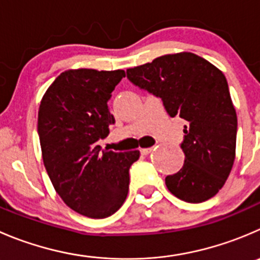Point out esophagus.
<instances>
[{"mask_svg":"<svg viewBox=\"0 0 260 260\" xmlns=\"http://www.w3.org/2000/svg\"><path fill=\"white\" fill-rule=\"evenodd\" d=\"M153 151V147H147V148H141V153L142 155H148V153H151Z\"/></svg>","mask_w":260,"mask_h":260,"instance_id":"34e87169","label":"esophagus"}]
</instances>
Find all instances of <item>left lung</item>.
I'll return each instance as SVG.
<instances>
[{"mask_svg":"<svg viewBox=\"0 0 260 260\" xmlns=\"http://www.w3.org/2000/svg\"><path fill=\"white\" fill-rule=\"evenodd\" d=\"M127 77L160 98L171 118L186 122L180 145L185 160L178 173L165 178L169 190L189 203L216 196L233 169L238 132L225 75L205 58L181 52L128 69Z\"/></svg>","mask_w":260,"mask_h":260,"instance_id":"left-lung-1","label":"left lung"}]
</instances>
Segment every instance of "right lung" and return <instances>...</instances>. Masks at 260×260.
Instances as JSON below:
<instances>
[{"instance_id":"obj_1","label":"right lung","mask_w":260,"mask_h":260,"mask_svg":"<svg viewBox=\"0 0 260 260\" xmlns=\"http://www.w3.org/2000/svg\"><path fill=\"white\" fill-rule=\"evenodd\" d=\"M123 70L64 71L48 87L38 113L43 162L55 191L80 215L105 218L124 203L129 168L140 151L102 150L115 119L108 102Z\"/></svg>"}]
</instances>
